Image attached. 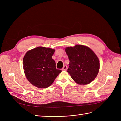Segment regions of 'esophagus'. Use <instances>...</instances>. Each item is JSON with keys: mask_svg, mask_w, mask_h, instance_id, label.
<instances>
[{"mask_svg": "<svg viewBox=\"0 0 121 121\" xmlns=\"http://www.w3.org/2000/svg\"><path fill=\"white\" fill-rule=\"evenodd\" d=\"M67 69H68V67H67V66L66 65H65L63 67V68H62V71H66Z\"/></svg>", "mask_w": 121, "mask_h": 121, "instance_id": "esophagus-1", "label": "esophagus"}]
</instances>
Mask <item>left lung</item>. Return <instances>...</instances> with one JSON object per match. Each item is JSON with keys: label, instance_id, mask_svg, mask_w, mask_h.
I'll use <instances>...</instances> for the list:
<instances>
[{"label": "left lung", "instance_id": "obj_1", "mask_svg": "<svg viewBox=\"0 0 121 121\" xmlns=\"http://www.w3.org/2000/svg\"><path fill=\"white\" fill-rule=\"evenodd\" d=\"M69 60L67 72L73 80L80 85L92 82L99 69V61L96 55L89 47L82 45L65 48Z\"/></svg>", "mask_w": 121, "mask_h": 121}]
</instances>
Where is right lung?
I'll return each mask as SVG.
<instances>
[{
	"instance_id": "right-lung-1",
	"label": "right lung",
	"mask_w": 121,
	"mask_h": 121,
	"mask_svg": "<svg viewBox=\"0 0 121 121\" xmlns=\"http://www.w3.org/2000/svg\"><path fill=\"white\" fill-rule=\"evenodd\" d=\"M55 50L38 47L29 50L23 58V64L26 78L34 86L47 88L54 82L60 69L56 67V62L52 58Z\"/></svg>"
}]
</instances>
